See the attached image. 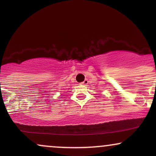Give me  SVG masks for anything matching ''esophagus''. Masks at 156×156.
Listing matches in <instances>:
<instances>
[{
	"instance_id": "obj_1",
	"label": "esophagus",
	"mask_w": 156,
	"mask_h": 156,
	"mask_svg": "<svg viewBox=\"0 0 156 156\" xmlns=\"http://www.w3.org/2000/svg\"><path fill=\"white\" fill-rule=\"evenodd\" d=\"M88 83H89L88 80H87V79H85V80H83V82H82L81 84H83V85H85V86H86V85H87V84H88Z\"/></svg>"
}]
</instances>
